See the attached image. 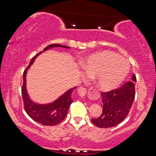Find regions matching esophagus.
Segmentation results:
<instances>
[{
	"instance_id": "obj_1",
	"label": "esophagus",
	"mask_w": 156,
	"mask_h": 156,
	"mask_svg": "<svg viewBox=\"0 0 156 156\" xmlns=\"http://www.w3.org/2000/svg\"><path fill=\"white\" fill-rule=\"evenodd\" d=\"M78 93L79 95H80V97L83 98L86 96L87 93V91L86 88L80 87H79L78 89ZM91 98H96L98 96V94H97V92L95 90H92L91 91Z\"/></svg>"
}]
</instances>
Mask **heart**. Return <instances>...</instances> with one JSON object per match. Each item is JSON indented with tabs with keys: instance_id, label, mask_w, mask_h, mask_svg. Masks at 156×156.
Listing matches in <instances>:
<instances>
[{
	"instance_id": "1",
	"label": "heart",
	"mask_w": 156,
	"mask_h": 156,
	"mask_svg": "<svg viewBox=\"0 0 156 156\" xmlns=\"http://www.w3.org/2000/svg\"><path fill=\"white\" fill-rule=\"evenodd\" d=\"M84 73L89 77H98L97 87L102 91L115 89L127 76V60L111 51L98 52L89 56L83 64Z\"/></svg>"
}]
</instances>
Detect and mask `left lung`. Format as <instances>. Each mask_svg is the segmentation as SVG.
I'll use <instances>...</instances> for the list:
<instances>
[{"label":"left lung","mask_w":156,"mask_h":156,"mask_svg":"<svg viewBox=\"0 0 156 156\" xmlns=\"http://www.w3.org/2000/svg\"><path fill=\"white\" fill-rule=\"evenodd\" d=\"M136 82V77L133 74L131 80L120 87L102 92V113L98 118H92L94 125L100 128H109L122 122L129 114L135 99Z\"/></svg>","instance_id":"left-lung-1"}]
</instances>
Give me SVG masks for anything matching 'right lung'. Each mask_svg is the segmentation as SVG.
Instances as JSON below:
<instances>
[{"label": "right lung", "mask_w": 156, "mask_h": 156, "mask_svg": "<svg viewBox=\"0 0 156 156\" xmlns=\"http://www.w3.org/2000/svg\"><path fill=\"white\" fill-rule=\"evenodd\" d=\"M56 47L70 48L69 47L62 45V44H51L45 47L43 49V51ZM43 52L41 51L31 60L30 64L23 73V84L22 88H21L23 103H24L25 112L34 121L44 125H56L64 120L67 115L69 107L73 102V100L72 99V94L73 89L77 87H74L69 89L67 91H66L64 94H62L61 96H60L58 98L51 103L42 105L33 102L29 96L27 88H26V75H27V70L34 63L36 58L38 55L41 54Z\"/></svg>", "instance_id": "obj_1"}]
</instances>
